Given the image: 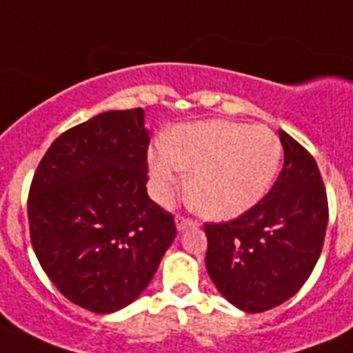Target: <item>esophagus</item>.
Listing matches in <instances>:
<instances>
[{
  "instance_id": "obj_1",
  "label": "esophagus",
  "mask_w": 353,
  "mask_h": 353,
  "mask_svg": "<svg viewBox=\"0 0 353 353\" xmlns=\"http://www.w3.org/2000/svg\"><path fill=\"white\" fill-rule=\"evenodd\" d=\"M176 227H177V231H187L188 227H196V221L190 220V218H185V216H177Z\"/></svg>"
}]
</instances>
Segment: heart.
Returning <instances> with one entry per match:
<instances>
[{
    "label": "heart",
    "mask_w": 353,
    "mask_h": 353,
    "mask_svg": "<svg viewBox=\"0 0 353 353\" xmlns=\"http://www.w3.org/2000/svg\"><path fill=\"white\" fill-rule=\"evenodd\" d=\"M282 159L280 139L265 126L231 121L177 124L166 143L148 150L150 187L168 203L185 185L205 214L231 220L252 209L273 185Z\"/></svg>",
    "instance_id": "1"
}]
</instances>
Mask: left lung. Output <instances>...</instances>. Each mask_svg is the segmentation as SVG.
I'll return each mask as SVG.
<instances>
[{
    "label": "left lung",
    "instance_id": "left-lung-1",
    "mask_svg": "<svg viewBox=\"0 0 353 353\" xmlns=\"http://www.w3.org/2000/svg\"><path fill=\"white\" fill-rule=\"evenodd\" d=\"M284 166L252 209L207 223L205 265L221 295L247 313L290 301L310 279L328 225V198L313 155L280 130Z\"/></svg>",
    "mask_w": 353,
    "mask_h": 353
}]
</instances>
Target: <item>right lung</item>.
Returning a JSON list of instances; mask_svg holds the SVG:
<instances>
[{"instance_id":"1","label":"right lung","mask_w":353,"mask_h":353,"mask_svg":"<svg viewBox=\"0 0 353 353\" xmlns=\"http://www.w3.org/2000/svg\"><path fill=\"white\" fill-rule=\"evenodd\" d=\"M144 110L106 112L63 132L30 183V243L65 299L113 313L137 299L176 238L148 198Z\"/></svg>"}]
</instances>
